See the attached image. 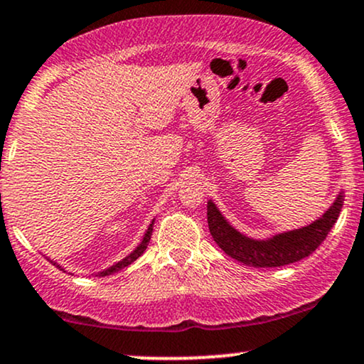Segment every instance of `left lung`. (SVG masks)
Returning a JSON list of instances; mask_svg holds the SVG:
<instances>
[{"instance_id":"8db88e82","label":"left lung","mask_w":364,"mask_h":364,"mask_svg":"<svg viewBox=\"0 0 364 364\" xmlns=\"http://www.w3.org/2000/svg\"><path fill=\"white\" fill-rule=\"evenodd\" d=\"M342 203H344V196L339 195L333 205L316 223L303 229L277 235L270 237L269 241H255L240 235L236 229L225 223V219L212 202H208L207 205V220L214 241L229 257L236 258L245 265L267 269V267L289 265V263L310 257L323 243L330 229L333 228L341 214Z\"/></svg>"}]
</instances>
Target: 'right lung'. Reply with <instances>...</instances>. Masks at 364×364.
Segmentation results:
<instances>
[{
	"mask_svg": "<svg viewBox=\"0 0 364 364\" xmlns=\"http://www.w3.org/2000/svg\"><path fill=\"white\" fill-rule=\"evenodd\" d=\"M150 236H152V224H150V228H149V231L145 232V237L144 240H141V243H140V246L139 248L135 250V252H133L132 255H128L127 258H123V260L121 262H118L116 263V265H112V267H109V269L107 270H104V272H101V274H97L99 277H104V275H109V274H112V272H118V270H121V269H124V267H128L129 263H133L136 260V258L140 257L141 253L145 252V250H147V245H149V241H150Z\"/></svg>",
	"mask_w": 364,
	"mask_h": 364,
	"instance_id": "right-lung-1",
	"label": "right lung"
}]
</instances>
